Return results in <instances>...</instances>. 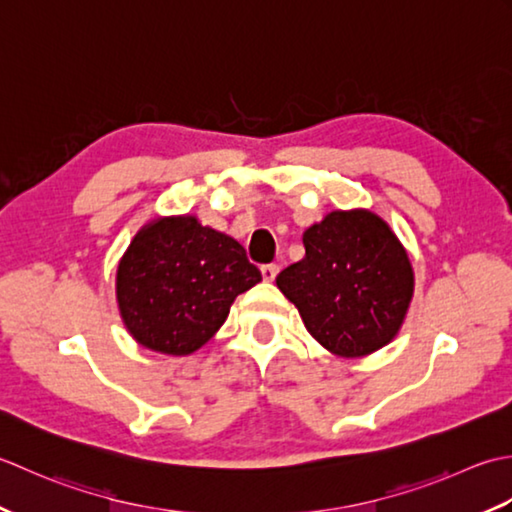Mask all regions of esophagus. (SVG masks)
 Segmentation results:
<instances>
[{
    "instance_id": "esophagus-1",
    "label": "esophagus",
    "mask_w": 512,
    "mask_h": 512,
    "mask_svg": "<svg viewBox=\"0 0 512 512\" xmlns=\"http://www.w3.org/2000/svg\"><path fill=\"white\" fill-rule=\"evenodd\" d=\"M260 274H263V278L267 280V283H271L278 276V265L276 263H269V265H263L260 267Z\"/></svg>"
}]
</instances>
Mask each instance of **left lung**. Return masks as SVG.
Segmentation results:
<instances>
[{
	"label": "left lung",
	"instance_id": "obj_1",
	"mask_svg": "<svg viewBox=\"0 0 512 512\" xmlns=\"http://www.w3.org/2000/svg\"><path fill=\"white\" fill-rule=\"evenodd\" d=\"M302 243L305 258L280 271L276 285L311 336L344 358L389 344L413 296L409 256L391 227L367 210L331 212Z\"/></svg>",
	"mask_w": 512,
	"mask_h": 512
}]
</instances>
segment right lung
<instances>
[{
    "label": "right lung",
    "instance_id": "right-lung-1",
    "mask_svg": "<svg viewBox=\"0 0 512 512\" xmlns=\"http://www.w3.org/2000/svg\"><path fill=\"white\" fill-rule=\"evenodd\" d=\"M263 276L241 243L194 216H172L134 236L117 271V300L132 338L187 356L221 329L229 305Z\"/></svg>",
    "mask_w": 512,
    "mask_h": 512
}]
</instances>
